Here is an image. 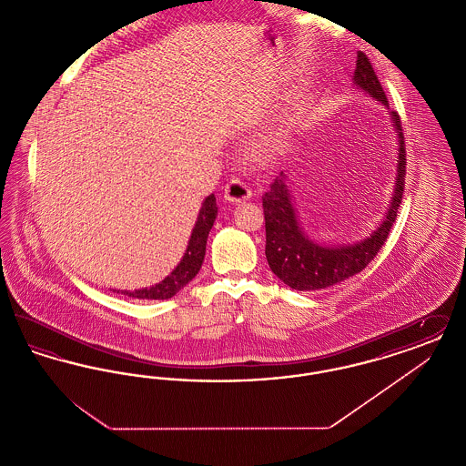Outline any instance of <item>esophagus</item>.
Instances as JSON below:
<instances>
[{
    "label": "esophagus",
    "mask_w": 466,
    "mask_h": 466,
    "mask_svg": "<svg viewBox=\"0 0 466 466\" xmlns=\"http://www.w3.org/2000/svg\"><path fill=\"white\" fill-rule=\"evenodd\" d=\"M225 200L232 202V204H238V202H243L251 198V188L241 181L238 177H232L227 185H225Z\"/></svg>",
    "instance_id": "esophagus-1"
}]
</instances>
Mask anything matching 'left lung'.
I'll list each match as a JSON object with an SVG mask.
<instances>
[{
    "label": "left lung",
    "instance_id": "left-lung-1",
    "mask_svg": "<svg viewBox=\"0 0 466 466\" xmlns=\"http://www.w3.org/2000/svg\"><path fill=\"white\" fill-rule=\"evenodd\" d=\"M355 84L372 94L377 101L388 106L386 94L377 78L370 59L358 52L355 69ZM397 133H399V175L395 185V196L390 204L384 222L377 227L370 238L351 246L329 248L312 243L304 236L295 217V209L289 198L287 177L281 173L270 183V190L264 194L262 206L266 217V257L270 270L289 289L310 291L333 287L348 278L361 272L369 266L379 249L384 246L390 230L399 213L400 202L405 190V141L401 120L397 111H391Z\"/></svg>",
    "mask_w": 466,
    "mask_h": 466
}]
</instances>
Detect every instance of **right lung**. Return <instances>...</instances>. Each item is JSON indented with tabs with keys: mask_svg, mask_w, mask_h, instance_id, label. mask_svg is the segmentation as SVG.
I'll use <instances>...</instances> for the list:
<instances>
[{
	"mask_svg": "<svg viewBox=\"0 0 466 466\" xmlns=\"http://www.w3.org/2000/svg\"><path fill=\"white\" fill-rule=\"evenodd\" d=\"M217 213H218L217 198H215V194H211L202 202L198 222H196L190 241H188V248L177 268L156 287L122 291V293L127 297H133V299H148V300H164V299L175 297L179 289L187 287L198 276L204 255H206V241H208L209 230L217 218Z\"/></svg>",
	"mask_w": 466,
	"mask_h": 466,
	"instance_id": "obj_1",
	"label": "right lung"
}]
</instances>
